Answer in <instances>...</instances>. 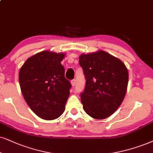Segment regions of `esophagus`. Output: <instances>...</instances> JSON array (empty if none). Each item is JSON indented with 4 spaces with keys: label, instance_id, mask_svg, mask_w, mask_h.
Returning <instances> with one entry per match:
<instances>
[{
    "label": "esophagus",
    "instance_id": "1",
    "mask_svg": "<svg viewBox=\"0 0 153 153\" xmlns=\"http://www.w3.org/2000/svg\"><path fill=\"white\" fill-rule=\"evenodd\" d=\"M71 85H72L73 87H75V79H73V80H71Z\"/></svg>",
    "mask_w": 153,
    "mask_h": 153
}]
</instances>
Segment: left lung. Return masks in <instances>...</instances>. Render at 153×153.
<instances>
[{
    "instance_id": "left-lung-1",
    "label": "left lung",
    "mask_w": 153,
    "mask_h": 153,
    "mask_svg": "<svg viewBox=\"0 0 153 153\" xmlns=\"http://www.w3.org/2000/svg\"><path fill=\"white\" fill-rule=\"evenodd\" d=\"M86 82L80 99L85 111L96 119L109 117L122 103L128 73L121 60L104 51L79 58Z\"/></svg>"
}]
</instances>
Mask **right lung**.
Wrapping results in <instances>:
<instances>
[{"label": "right lung", "mask_w": 153, "mask_h": 153, "mask_svg": "<svg viewBox=\"0 0 153 153\" xmlns=\"http://www.w3.org/2000/svg\"><path fill=\"white\" fill-rule=\"evenodd\" d=\"M64 53L42 51L29 58L19 73L25 101L38 117L57 119L63 113L71 84L61 62Z\"/></svg>", "instance_id": "add662e5"}]
</instances>
